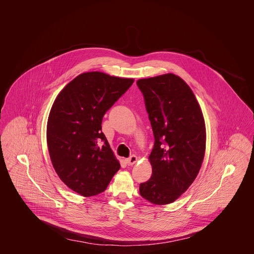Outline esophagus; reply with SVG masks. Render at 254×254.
I'll return each mask as SVG.
<instances>
[{
	"instance_id": "1",
	"label": "esophagus",
	"mask_w": 254,
	"mask_h": 254,
	"mask_svg": "<svg viewBox=\"0 0 254 254\" xmlns=\"http://www.w3.org/2000/svg\"><path fill=\"white\" fill-rule=\"evenodd\" d=\"M137 160H138V158L136 155H131L130 157L126 159V163L127 164V166H132L137 162Z\"/></svg>"
}]
</instances>
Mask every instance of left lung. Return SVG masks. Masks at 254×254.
I'll return each instance as SVG.
<instances>
[{"instance_id":"8db88e82","label":"left lung","mask_w":254,"mask_h":254,"mask_svg":"<svg viewBox=\"0 0 254 254\" xmlns=\"http://www.w3.org/2000/svg\"><path fill=\"white\" fill-rule=\"evenodd\" d=\"M137 85L154 135L149 155L152 175L140 184V194L155 205L177 200L193 183L205 150L204 116L195 95L172 73L140 79Z\"/></svg>"}]
</instances>
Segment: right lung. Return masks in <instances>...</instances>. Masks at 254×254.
I'll use <instances>...</instances> for the list:
<instances>
[{"instance_id": "right-lung-1", "label": "right lung", "mask_w": 254, "mask_h": 254, "mask_svg": "<svg viewBox=\"0 0 254 254\" xmlns=\"http://www.w3.org/2000/svg\"><path fill=\"white\" fill-rule=\"evenodd\" d=\"M133 82L98 71L82 73L55 99L47 127L49 155L61 180L73 191L85 197L101 193L120 169L102 121Z\"/></svg>"}]
</instances>
